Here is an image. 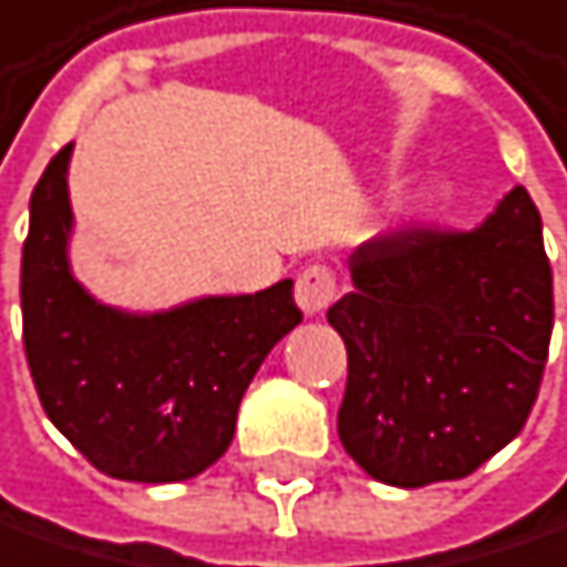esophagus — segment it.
I'll list each match as a JSON object with an SVG mask.
<instances>
[{
	"mask_svg": "<svg viewBox=\"0 0 567 567\" xmlns=\"http://www.w3.org/2000/svg\"><path fill=\"white\" fill-rule=\"evenodd\" d=\"M293 293H297L300 310L307 317H317V313H322L332 303V297H336V274L326 264H310V267L300 270Z\"/></svg>",
	"mask_w": 567,
	"mask_h": 567,
	"instance_id": "obj_1",
	"label": "esophagus"
}]
</instances>
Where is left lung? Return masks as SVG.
I'll return each mask as SVG.
<instances>
[{"label":"left lung","instance_id":"obj_1","mask_svg":"<svg viewBox=\"0 0 567 567\" xmlns=\"http://www.w3.org/2000/svg\"><path fill=\"white\" fill-rule=\"evenodd\" d=\"M329 307L349 352L346 454L379 483L470 476L526 424L551 339V267L523 185L473 231L408 228L349 257Z\"/></svg>","mask_w":567,"mask_h":567}]
</instances>
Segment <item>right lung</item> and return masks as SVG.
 <instances>
[{
    "label": "right lung",
    "mask_w": 567,
    "mask_h": 567,
    "mask_svg": "<svg viewBox=\"0 0 567 567\" xmlns=\"http://www.w3.org/2000/svg\"><path fill=\"white\" fill-rule=\"evenodd\" d=\"M71 150L38 178L22 248V339L41 408L113 480H192L228 451L250 379L303 319L293 280L163 313L97 303L68 260Z\"/></svg>",
    "instance_id": "obj_1"
}]
</instances>
